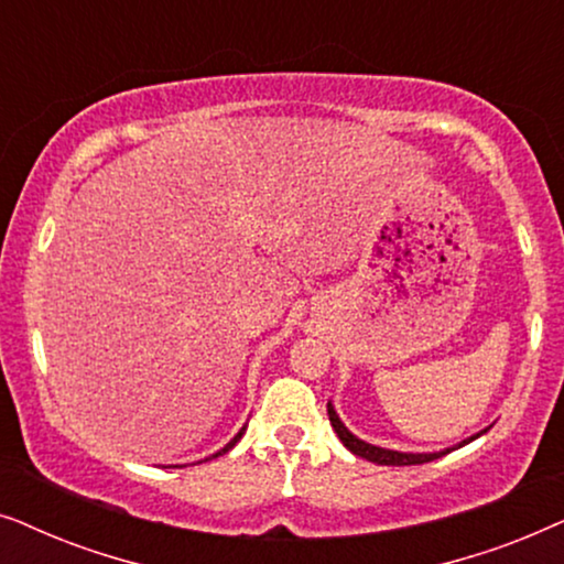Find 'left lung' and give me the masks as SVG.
I'll return each mask as SVG.
<instances>
[{"mask_svg":"<svg viewBox=\"0 0 564 564\" xmlns=\"http://www.w3.org/2000/svg\"><path fill=\"white\" fill-rule=\"evenodd\" d=\"M328 421H330V426H334V431L338 434V438H341V442H344L346 449H349L351 454H357V457H361V459L375 462V465H392V467H403V465H423V462L438 459V457H444V454H449V452H452V449H444V452H431V454H411V452L382 449V446L367 444L365 438L354 436L351 431L344 426L341 419H338L336 411H334V405H330V403H328ZM485 431H488V429H485ZM485 431H480V434H475V436L465 438V442H462L459 446H465V444H469V442H475V438H477V436H482Z\"/></svg>","mask_w":564,"mask_h":564,"instance_id":"left-lung-1","label":"left lung"}]
</instances>
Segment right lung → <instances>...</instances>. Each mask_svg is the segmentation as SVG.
Instances as JSON below:
<instances>
[{
	"mask_svg": "<svg viewBox=\"0 0 564 564\" xmlns=\"http://www.w3.org/2000/svg\"><path fill=\"white\" fill-rule=\"evenodd\" d=\"M243 431H246V426H243L241 431H238V434H236L234 438H230V442H228L226 446H223V449H220V452H215V454H213V457H220V454H226V452H230V449H234V446H236V442H238V438H241V436H243Z\"/></svg>",
	"mask_w": 564,
	"mask_h": 564,
	"instance_id": "add662e5",
	"label": "right lung"
}]
</instances>
